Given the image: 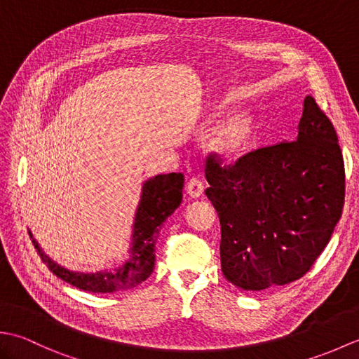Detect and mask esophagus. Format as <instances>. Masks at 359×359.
I'll return each mask as SVG.
<instances>
[{
	"label": "esophagus",
	"instance_id": "34e87169",
	"mask_svg": "<svg viewBox=\"0 0 359 359\" xmlns=\"http://www.w3.org/2000/svg\"><path fill=\"white\" fill-rule=\"evenodd\" d=\"M203 189H205L203 184L197 177L188 180L187 193L189 194V197H193V199H199V197L203 194Z\"/></svg>",
	"mask_w": 359,
	"mask_h": 359
}]
</instances>
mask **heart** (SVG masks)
I'll list each match as a JSON object with an SVG mask.
<instances>
[{
	"label": "heart",
	"mask_w": 359,
	"mask_h": 359,
	"mask_svg": "<svg viewBox=\"0 0 359 359\" xmlns=\"http://www.w3.org/2000/svg\"><path fill=\"white\" fill-rule=\"evenodd\" d=\"M255 133V121L239 112L224 120L208 137L210 151L224 160H236L245 152Z\"/></svg>",
	"instance_id": "1"
}]
</instances>
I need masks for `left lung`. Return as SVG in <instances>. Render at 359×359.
<instances>
[{
	"instance_id": "left-lung-1",
	"label": "left lung",
	"mask_w": 359,
	"mask_h": 359,
	"mask_svg": "<svg viewBox=\"0 0 359 359\" xmlns=\"http://www.w3.org/2000/svg\"><path fill=\"white\" fill-rule=\"evenodd\" d=\"M205 177V194L220 220L222 273L247 292L302 278L344 207L338 135L311 95L304 100L294 142L251 151L228 166L210 154Z\"/></svg>"
}]
</instances>
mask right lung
Returning a JSON list of instances; mask_svg holds the SVG:
<instances>
[{"instance_id": "obj_1", "label": "right lung", "mask_w": 359, "mask_h": 359, "mask_svg": "<svg viewBox=\"0 0 359 359\" xmlns=\"http://www.w3.org/2000/svg\"><path fill=\"white\" fill-rule=\"evenodd\" d=\"M182 188H184V174L182 172L158 174L144 182L134 217L129 257L112 270L95 273L67 270L53 262L49 256H46L38 242L32 238V233L29 231V234L41 261L48 265V269L57 278L69 282L71 285L80 290L93 293L125 292V290L140 285L154 270L156 242L160 228L182 203Z\"/></svg>"}]
</instances>
